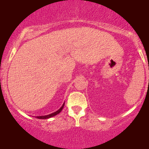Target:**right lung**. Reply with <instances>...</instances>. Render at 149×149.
<instances>
[{"label": "right lung", "instance_id": "obj_1", "mask_svg": "<svg viewBox=\"0 0 149 149\" xmlns=\"http://www.w3.org/2000/svg\"><path fill=\"white\" fill-rule=\"evenodd\" d=\"M64 105H65V102L63 104L62 107H61V108H60L58 110H57L56 112H53V113H51L49 114V115H42V116H35L36 118H38V119H48V118H52V117L55 116V115H57L58 114H59L60 112L62 111Z\"/></svg>", "mask_w": 149, "mask_h": 149}]
</instances>
